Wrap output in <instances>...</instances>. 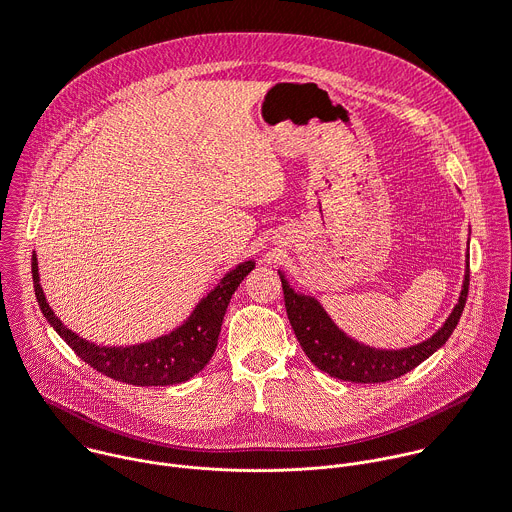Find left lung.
<instances>
[{
  "instance_id": "1",
  "label": "left lung",
  "mask_w": 512,
  "mask_h": 512,
  "mask_svg": "<svg viewBox=\"0 0 512 512\" xmlns=\"http://www.w3.org/2000/svg\"><path fill=\"white\" fill-rule=\"evenodd\" d=\"M468 284L470 274L466 272L458 304L432 338L404 350H376L348 338L334 326L314 298L296 294L282 278L288 320L310 362L334 378L360 384L394 380L434 354L450 338L460 320L468 296Z\"/></svg>"
}]
</instances>
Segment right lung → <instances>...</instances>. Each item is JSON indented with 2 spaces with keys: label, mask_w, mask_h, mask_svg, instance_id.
Here are the masks:
<instances>
[{
  "label": "right lung",
  "mask_w": 512,
  "mask_h": 512,
  "mask_svg": "<svg viewBox=\"0 0 512 512\" xmlns=\"http://www.w3.org/2000/svg\"><path fill=\"white\" fill-rule=\"evenodd\" d=\"M252 270L254 262L250 260L228 272L222 278V282L196 306L194 314L172 334L138 346L100 348L68 330L56 318L40 286L38 260L36 256H32V278L36 298L54 330L94 370L118 382L134 386H170L186 382L194 374H198L210 362L218 346L220 326L232 294Z\"/></svg>",
  "instance_id": "right-lung-1"
}]
</instances>
